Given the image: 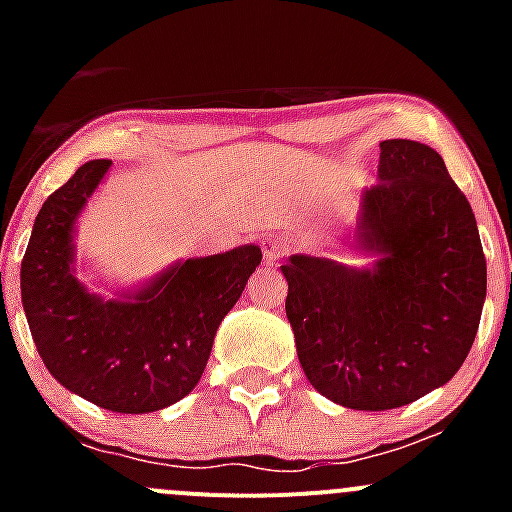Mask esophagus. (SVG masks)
I'll use <instances>...</instances> for the list:
<instances>
[{"instance_id": "obj_1", "label": "esophagus", "mask_w": 512, "mask_h": 512, "mask_svg": "<svg viewBox=\"0 0 512 512\" xmlns=\"http://www.w3.org/2000/svg\"><path fill=\"white\" fill-rule=\"evenodd\" d=\"M287 252H289V242H265V247H262V255H265L267 265L280 262V257H285Z\"/></svg>"}]
</instances>
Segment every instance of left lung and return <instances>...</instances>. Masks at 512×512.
Wrapping results in <instances>:
<instances>
[{
  "instance_id": "1",
  "label": "left lung",
  "mask_w": 512,
  "mask_h": 512,
  "mask_svg": "<svg viewBox=\"0 0 512 512\" xmlns=\"http://www.w3.org/2000/svg\"><path fill=\"white\" fill-rule=\"evenodd\" d=\"M354 247L366 267L292 255L287 319L309 384L354 411L399 409L448 384L476 339L485 257L471 203L433 148L381 141Z\"/></svg>"
}]
</instances>
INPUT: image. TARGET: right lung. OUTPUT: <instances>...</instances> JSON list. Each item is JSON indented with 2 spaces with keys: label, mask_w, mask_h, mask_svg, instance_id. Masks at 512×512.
I'll use <instances>...</instances> for the list:
<instances>
[{
  "label": "right lung",
  "mask_w": 512,
  "mask_h": 512,
  "mask_svg": "<svg viewBox=\"0 0 512 512\" xmlns=\"http://www.w3.org/2000/svg\"><path fill=\"white\" fill-rule=\"evenodd\" d=\"M111 160H89L36 215L22 304L49 374L116 414H151L198 386L215 332L262 262L257 245L173 262L111 299L76 277V223Z\"/></svg>",
  "instance_id": "right-lung-1"
}]
</instances>
